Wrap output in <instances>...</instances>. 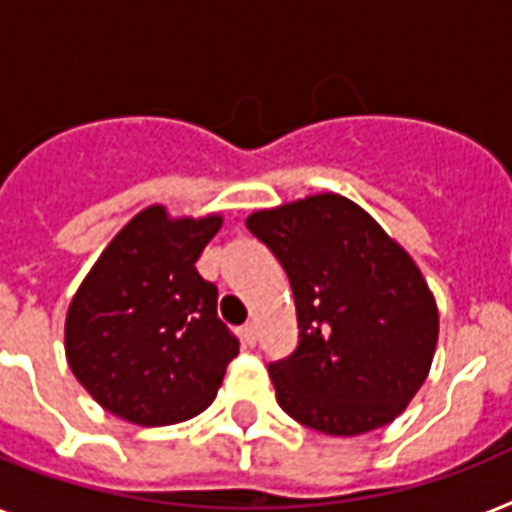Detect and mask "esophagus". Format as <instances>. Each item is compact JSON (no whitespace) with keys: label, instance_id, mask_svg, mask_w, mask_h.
Wrapping results in <instances>:
<instances>
[{"label":"esophagus","instance_id":"34e87169","mask_svg":"<svg viewBox=\"0 0 512 512\" xmlns=\"http://www.w3.org/2000/svg\"><path fill=\"white\" fill-rule=\"evenodd\" d=\"M242 334H244V342L249 344V347H252V344L257 342V323L255 321H249V323H244V328H242Z\"/></svg>","mask_w":512,"mask_h":512}]
</instances>
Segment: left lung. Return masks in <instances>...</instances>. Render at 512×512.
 I'll use <instances>...</instances> for the list:
<instances>
[{
    "instance_id": "8db88e82",
    "label": "left lung",
    "mask_w": 512,
    "mask_h": 512,
    "mask_svg": "<svg viewBox=\"0 0 512 512\" xmlns=\"http://www.w3.org/2000/svg\"><path fill=\"white\" fill-rule=\"evenodd\" d=\"M247 228L284 265L297 305L299 347L268 365L278 405L328 436L392 423L429 376L439 339L413 257L334 191L257 210Z\"/></svg>"
}]
</instances>
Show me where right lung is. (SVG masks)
I'll list each match as a JSON object with an SVG mask.
<instances>
[{
  "label": "right lung",
  "mask_w": 512,
  "mask_h": 512,
  "mask_svg": "<svg viewBox=\"0 0 512 512\" xmlns=\"http://www.w3.org/2000/svg\"><path fill=\"white\" fill-rule=\"evenodd\" d=\"M220 215L173 218L152 205L128 220L70 299L65 355L86 392L136 426L199 415L239 342L218 318V286L194 263Z\"/></svg>",
  "instance_id": "obj_1"
}]
</instances>
